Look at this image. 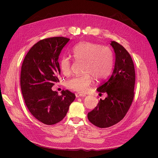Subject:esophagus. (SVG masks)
<instances>
[{
  "instance_id": "esophagus-1",
  "label": "esophagus",
  "mask_w": 158,
  "mask_h": 158,
  "mask_svg": "<svg viewBox=\"0 0 158 158\" xmlns=\"http://www.w3.org/2000/svg\"><path fill=\"white\" fill-rule=\"evenodd\" d=\"M76 96L77 98H80V97H84L85 96V94H81V93H77L76 94Z\"/></svg>"
}]
</instances>
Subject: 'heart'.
<instances>
[{"label":"heart","mask_w":158,"mask_h":158,"mask_svg":"<svg viewBox=\"0 0 158 158\" xmlns=\"http://www.w3.org/2000/svg\"><path fill=\"white\" fill-rule=\"evenodd\" d=\"M71 55L76 61L84 63L82 72L85 73L66 82L67 87L73 91L85 92L93 81V76L97 81H101L106 79L111 71L113 53L108 47L101 46L94 42H82L73 48ZM60 67L64 75H69L71 71L70 59L63 57L60 61Z\"/></svg>","instance_id":"1"}]
</instances>
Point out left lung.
<instances>
[{
  "instance_id": "obj_1",
  "label": "left lung",
  "mask_w": 158,
  "mask_h": 158,
  "mask_svg": "<svg viewBox=\"0 0 158 158\" xmlns=\"http://www.w3.org/2000/svg\"><path fill=\"white\" fill-rule=\"evenodd\" d=\"M110 46L115 52L114 68L110 77L97 91L107 93L105 99L87 114L89 121L101 128L113 126L121 121L127 112L134 98L135 70L132 58L126 49L115 41Z\"/></svg>"
}]
</instances>
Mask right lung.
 <instances>
[{"mask_svg": "<svg viewBox=\"0 0 158 158\" xmlns=\"http://www.w3.org/2000/svg\"><path fill=\"white\" fill-rule=\"evenodd\" d=\"M70 39L54 37L40 40L31 48L22 63L20 87L25 103L32 115L47 125H53L66 116L76 96L68 90H52L59 81V57Z\"/></svg>", "mask_w": 158, "mask_h": 158, "instance_id": "add662e5", "label": "right lung"}]
</instances>
